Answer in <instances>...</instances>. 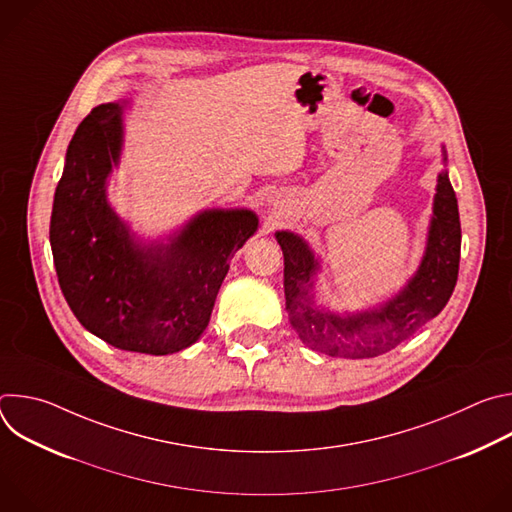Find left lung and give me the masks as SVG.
I'll return each instance as SVG.
<instances>
[{
    "mask_svg": "<svg viewBox=\"0 0 512 512\" xmlns=\"http://www.w3.org/2000/svg\"><path fill=\"white\" fill-rule=\"evenodd\" d=\"M277 243L283 251L285 310L300 338L328 356L373 358L405 342L452 298L462 245L456 192L448 172H442L421 267L395 300L373 312L340 318L316 310L308 294L318 269L312 251L294 233H277Z\"/></svg>",
    "mask_w": 512,
    "mask_h": 512,
    "instance_id": "obj_1",
    "label": "left lung"
}]
</instances>
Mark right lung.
<instances>
[{
    "label": "right lung",
    "instance_id": "obj_1",
    "mask_svg": "<svg viewBox=\"0 0 512 512\" xmlns=\"http://www.w3.org/2000/svg\"><path fill=\"white\" fill-rule=\"evenodd\" d=\"M119 150V103L95 107L68 143L50 218L58 283L72 314L107 344L178 352L208 326L229 263L257 231V216L206 210L170 245L141 249L105 198Z\"/></svg>",
    "mask_w": 512,
    "mask_h": 512
}]
</instances>
